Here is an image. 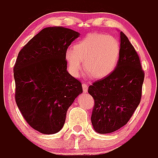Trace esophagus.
Segmentation results:
<instances>
[{
  "label": "esophagus",
  "instance_id": "esophagus-1",
  "mask_svg": "<svg viewBox=\"0 0 158 158\" xmlns=\"http://www.w3.org/2000/svg\"><path fill=\"white\" fill-rule=\"evenodd\" d=\"M82 88H83V91L84 93H88V85L85 82H83L82 84Z\"/></svg>",
  "mask_w": 158,
  "mask_h": 158
}]
</instances>
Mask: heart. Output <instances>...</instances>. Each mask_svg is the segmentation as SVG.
Returning a JSON list of instances; mask_svg holds the SVG:
<instances>
[{"mask_svg":"<svg viewBox=\"0 0 158 158\" xmlns=\"http://www.w3.org/2000/svg\"><path fill=\"white\" fill-rule=\"evenodd\" d=\"M120 57L118 40L109 35L90 33L76 43L74 49L65 51L69 71L78 77L85 66L91 77L100 79L111 74L116 68Z\"/></svg>","mask_w":158,"mask_h":158,"instance_id":"1","label":"heart"}]
</instances>
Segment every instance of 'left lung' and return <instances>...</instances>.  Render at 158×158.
I'll list each match as a JSON object with an SVG mask.
<instances>
[{
  "label": "left lung",
  "mask_w": 158,
  "mask_h": 158,
  "mask_svg": "<svg viewBox=\"0 0 158 158\" xmlns=\"http://www.w3.org/2000/svg\"><path fill=\"white\" fill-rule=\"evenodd\" d=\"M144 77L139 55L120 31V57L116 68L89 87L95 100L91 121L96 132L112 133L127 123L140 103Z\"/></svg>",
  "instance_id": "8db88e82"
}]
</instances>
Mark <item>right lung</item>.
I'll list each match as a JSON object with an SVG mask.
<instances>
[{"mask_svg": "<svg viewBox=\"0 0 158 158\" xmlns=\"http://www.w3.org/2000/svg\"><path fill=\"white\" fill-rule=\"evenodd\" d=\"M79 36L66 27H45L18 54L13 69L16 104L27 123L44 135L61 131L67 110L83 92L65 61L68 47Z\"/></svg>", "mask_w": 158, "mask_h": 158, "instance_id": "right-lung-1", "label": "right lung"}]
</instances>
